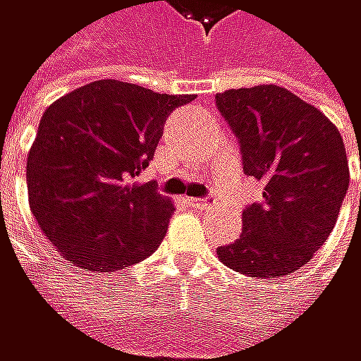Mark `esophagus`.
Masks as SVG:
<instances>
[{
	"label": "esophagus",
	"instance_id": "esophagus-1",
	"mask_svg": "<svg viewBox=\"0 0 361 361\" xmlns=\"http://www.w3.org/2000/svg\"><path fill=\"white\" fill-rule=\"evenodd\" d=\"M191 207H195V209H211L213 207V200H211V197H193V200H191Z\"/></svg>",
	"mask_w": 361,
	"mask_h": 361
}]
</instances>
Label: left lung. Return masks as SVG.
<instances>
[{
    "mask_svg": "<svg viewBox=\"0 0 361 361\" xmlns=\"http://www.w3.org/2000/svg\"><path fill=\"white\" fill-rule=\"evenodd\" d=\"M215 105L239 140L243 172L264 185L243 211L241 237L217 256L250 278L290 276L334 230L349 189L345 142L323 111L280 85L226 90Z\"/></svg>",
    "mask_w": 361,
    "mask_h": 361,
    "instance_id": "8db88e82",
    "label": "left lung"
}]
</instances>
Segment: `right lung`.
I'll return each instance as SVG.
<instances>
[{"label": "right lung", "mask_w": 361, "mask_h": 361, "mask_svg": "<svg viewBox=\"0 0 361 361\" xmlns=\"http://www.w3.org/2000/svg\"><path fill=\"white\" fill-rule=\"evenodd\" d=\"M191 101L101 79L47 107L27 157V193L40 230L66 260L103 274L159 247L174 207L137 178L168 116Z\"/></svg>", "instance_id": "add662e5"}]
</instances>
